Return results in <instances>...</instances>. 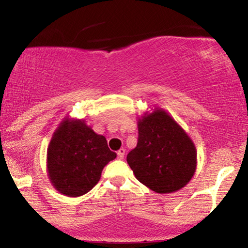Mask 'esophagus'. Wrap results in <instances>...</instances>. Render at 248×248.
Returning <instances> with one entry per match:
<instances>
[{
  "label": "esophagus",
  "instance_id": "34e87169",
  "mask_svg": "<svg viewBox=\"0 0 248 248\" xmlns=\"http://www.w3.org/2000/svg\"><path fill=\"white\" fill-rule=\"evenodd\" d=\"M124 153H126V152H124V149L118 150V153H116V154H118V157L120 158V160H122V158L124 157Z\"/></svg>",
  "mask_w": 248,
  "mask_h": 248
}]
</instances>
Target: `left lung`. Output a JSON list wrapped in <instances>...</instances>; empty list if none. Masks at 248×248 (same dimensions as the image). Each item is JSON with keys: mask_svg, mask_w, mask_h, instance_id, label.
I'll return each instance as SVG.
<instances>
[{"mask_svg": "<svg viewBox=\"0 0 248 248\" xmlns=\"http://www.w3.org/2000/svg\"><path fill=\"white\" fill-rule=\"evenodd\" d=\"M139 140L127 162L142 184L157 193L181 190L197 168L195 143L162 108L146 112L138 121Z\"/></svg>", "mask_w": 248, "mask_h": 248, "instance_id": "left-lung-1", "label": "left lung"}]
</instances>
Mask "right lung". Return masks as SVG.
Wrapping results in <instances>:
<instances>
[{"label":"right lung","instance_id":"right-lung-1","mask_svg":"<svg viewBox=\"0 0 248 248\" xmlns=\"http://www.w3.org/2000/svg\"><path fill=\"white\" fill-rule=\"evenodd\" d=\"M115 157L105 136L96 134L84 120L66 116L47 147V176L62 195L79 197L96 186L102 169Z\"/></svg>","mask_w":248,"mask_h":248}]
</instances>
